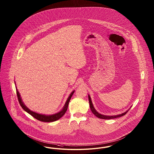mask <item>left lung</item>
Instances as JSON below:
<instances>
[{
  "instance_id": "1",
  "label": "left lung",
  "mask_w": 154,
  "mask_h": 154,
  "mask_svg": "<svg viewBox=\"0 0 154 154\" xmlns=\"http://www.w3.org/2000/svg\"><path fill=\"white\" fill-rule=\"evenodd\" d=\"M88 98H89V105H90V108H91V110L92 112L96 116V117L100 118V119H115V118H117V117H122L124 115H125L129 110L126 111L125 112L118 115H116V116H105V115H103L99 113L97 111H96V109H94V108L93 107V105L92 104V102L91 101V97L89 96V95H88Z\"/></svg>"
}]
</instances>
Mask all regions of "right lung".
Segmentation results:
<instances>
[{
  "instance_id": "1",
  "label": "right lung",
  "mask_w": 154,
  "mask_h": 154,
  "mask_svg": "<svg viewBox=\"0 0 154 154\" xmlns=\"http://www.w3.org/2000/svg\"><path fill=\"white\" fill-rule=\"evenodd\" d=\"M16 90H17V97H18V99L19 103L20 105V106H22V108L25 111H26L27 113H29L30 115H31L32 117H34L35 119H36L39 121L43 122H54V121H56V120L60 119L61 117H62L68 109L69 103L70 99H71L72 96H73V94L74 92V91H73V92L71 93L70 95L69 96V97L67 100L65 104L64 105L63 109H62V111H60V112H58L57 113H55L54 115H44L39 114V113H35L34 112L30 111L28 108H27L26 106V105L23 104V103L22 102V99L20 98V94H19V93L17 89Z\"/></svg>"
}]
</instances>
